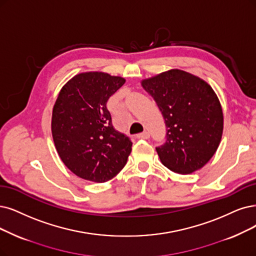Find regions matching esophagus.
Instances as JSON below:
<instances>
[{
  "label": "esophagus",
  "mask_w": 256,
  "mask_h": 256,
  "mask_svg": "<svg viewBox=\"0 0 256 256\" xmlns=\"http://www.w3.org/2000/svg\"><path fill=\"white\" fill-rule=\"evenodd\" d=\"M137 138L138 139H148L150 138V134L148 133V132H144V133L138 134Z\"/></svg>",
  "instance_id": "1"
}]
</instances>
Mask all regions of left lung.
Returning a JSON list of instances; mask_svg holds the SVG:
<instances>
[{
  "label": "left lung",
  "instance_id": "obj_1",
  "mask_svg": "<svg viewBox=\"0 0 256 256\" xmlns=\"http://www.w3.org/2000/svg\"><path fill=\"white\" fill-rule=\"evenodd\" d=\"M166 121V141L156 150L164 166L178 174L202 168L218 148L224 114L218 97L204 80L170 70L141 81Z\"/></svg>",
  "mask_w": 256,
  "mask_h": 256
}]
</instances>
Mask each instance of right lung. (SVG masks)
I'll list each match as a JSON object with an SVG mask.
<instances>
[{"instance_id": "right-lung-1", "label": "right lung", "mask_w": 256, "mask_h": 256, "mask_svg": "<svg viewBox=\"0 0 256 256\" xmlns=\"http://www.w3.org/2000/svg\"><path fill=\"white\" fill-rule=\"evenodd\" d=\"M126 79L102 72L76 74L52 108V134L63 164L78 177L106 182L126 164L132 141L114 128L106 102Z\"/></svg>"}]
</instances>
